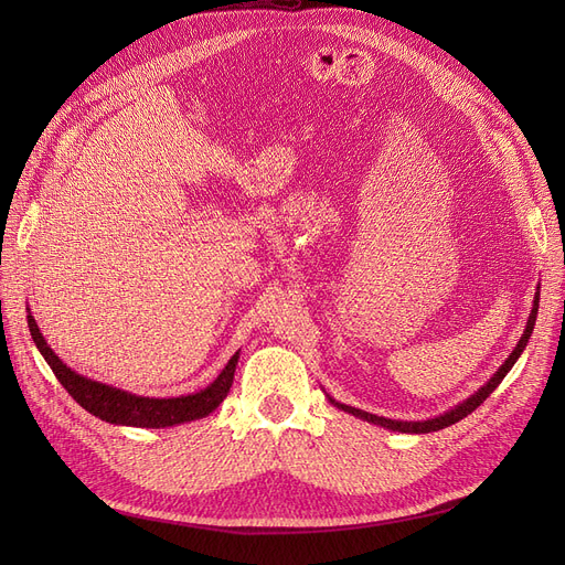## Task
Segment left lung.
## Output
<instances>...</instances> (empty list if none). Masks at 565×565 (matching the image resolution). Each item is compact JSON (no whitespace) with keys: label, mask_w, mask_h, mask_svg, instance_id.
Wrapping results in <instances>:
<instances>
[{"label":"left lung","mask_w":565,"mask_h":565,"mask_svg":"<svg viewBox=\"0 0 565 565\" xmlns=\"http://www.w3.org/2000/svg\"><path fill=\"white\" fill-rule=\"evenodd\" d=\"M536 316H539V295H536V300H533V309H531V316H529V322H526V330H524L522 339L518 341L515 350L509 354V360L499 366V371L490 377V382H488V384H483V387H481L477 394L469 396V398H467L465 403H460L456 409H451V412H447V414H441V417H437V419H428V422H394V419L375 417V414L362 412V409H358V407H350V405L337 403L334 398H330V401H332L339 409L354 414V417L366 419V422H371V424L384 426V428H390V430H398V433H435V430L447 428V426H451V424H456V422L465 419L467 414H471L473 409H477V407H479V405H481V403H483V401H486V398H488V396L499 387L501 380L507 377V373L513 369V364L518 362V358L522 354L524 345L529 343V337H531V332H533V324H536Z\"/></svg>","instance_id":"1"}]
</instances>
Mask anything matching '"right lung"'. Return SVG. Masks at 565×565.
<instances>
[{"label":"right lung","mask_w":565,"mask_h":565,"mask_svg":"<svg viewBox=\"0 0 565 565\" xmlns=\"http://www.w3.org/2000/svg\"><path fill=\"white\" fill-rule=\"evenodd\" d=\"M26 324L36 348L41 350L56 380L64 384V390L86 412L96 414L98 419L109 424H124V426H137V428H167L183 422L201 419L205 414H211L226 398L233 382L235 364H237V352H235L228 360L226 369L220 373V377L211 384V387H205L199 394L181 396V398H143L121 390H114L109 384L77 375L62 360H58L52 352V348L45 343L34 316H26Z\"/></svg>","instance_id":"add662e5"}]
</instances>
